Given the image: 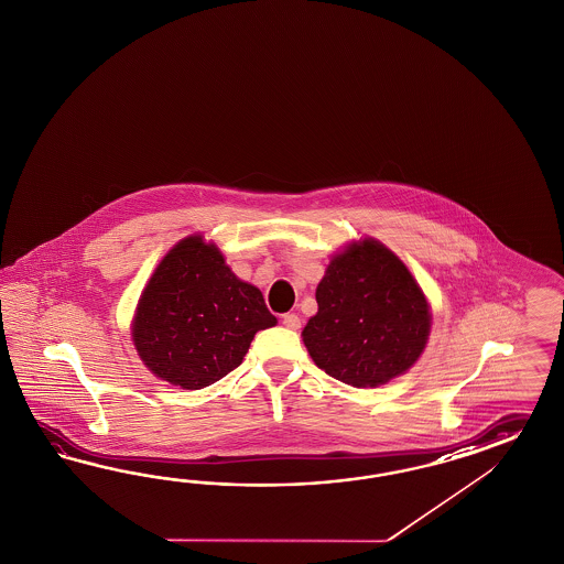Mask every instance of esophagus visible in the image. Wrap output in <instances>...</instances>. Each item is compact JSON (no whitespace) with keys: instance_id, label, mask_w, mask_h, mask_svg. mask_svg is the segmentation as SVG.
Returning <instances> with one entry per match:
<instances>
[{"instance_id":"obj_1","label":"esophagus","mask_w":564,"mask_h":564,"mask_svg":"<svg viewBox=\"0 0 564 564\" xmlns=\"http://www.w3.org/2000/svg\"><path fill=\"white\" fill-rule=\"evenodd\" d=\"M283 324L291 328V330H297L300 326H302V321H300V316L297 314H285L283 316Z\"/></svg>"}]
</instances>
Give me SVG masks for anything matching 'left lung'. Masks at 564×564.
Instances as JSON below:
<instances>
[{"label": "left lung", "mask_w": 564, "mask_h": 564, "mask_svg": "<svg viewBox=\"0 0 564 564\" xmlns=\"http://www.w3.org/2000/svg\"><path fill=\"white\" fill-rule=\"evenodd\" d=\"M305 324L314 364L355 388L404 373L425 349L431 316L409 269L383 243H352L330 260Z\"/></svg>", "instance_id": "1"}]
</instances>
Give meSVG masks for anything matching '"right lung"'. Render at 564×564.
I'll return each instance as SVG.
<instances>
[{
    "instance_id": "obj_1",
    "label": "right lung",
    "mask_w": 564,
    "mask_h": 564,
    "mask_svg": "<svg viewBox=\"0 0 564 564\" xmlns=\"http://www.w3.org/2000/svg\"><path fill=\"white\" fill-rule=\"evenodd\" d=\"M274 324L262 293L229 271L214 243L191 236L152 274L133 340L158 378L200 390L240 366L254 335Z\"/></svg>"
}]
</instances>
